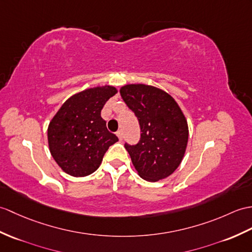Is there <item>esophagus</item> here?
<instances>
[{"instance_id":"34e87169","label":"esophagus","mask_w":252,"mask_h":252,"mask_svg":"<svg viewBox=\"0 0 252 252\" xmlns=\"http://www.w3.org/2000/svg\"><path fill=\"white\" fill-rule=\"evenodd\" d=\"M117 136L119 137V139L120 140H122V138H124V133H122V131L121 130H119V131H117Z\"/></svg>"}]
</instances>
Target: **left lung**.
Instances as JSON below:
<instances>
[{
    "instance_id": "left-lung-1",
    "label": "left lung",
    "mask_w": 252,
    "mask_h": 252,
    "mask_svg": "<svg viewBox=\"0 0 252 252\" xmlns=\"http://www.w3.org/2000/svg\"><path fill=\"white\" fill-rule=\"evenodd\" d=\"M121 97L135 114L140 138L125 147L139 176L158 181L175 172L188 143V125L176 101L161 89L146 85H126Z\"/></svg>"
}]
</instances>
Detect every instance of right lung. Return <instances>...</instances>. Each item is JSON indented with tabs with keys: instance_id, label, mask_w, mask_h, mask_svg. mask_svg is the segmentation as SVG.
I'll return each instance as SVG.
<instances>
[{
	"instance_id": "add662e5",
	"label": "right lung",
	"mask_w": 252,
	"mask_h": 252,
	"mask_svg": "<svg viewBox=\"0 0 252 252\" xmlns=\"http://www.w3.org/2000/svg\"><path fill=\"white\" fill-rule=\"evenodd\" d=\"M116 93L112 86L81 91L62 105L49 124L50 154L71 176L84 177L95 172L109 146L118 142L101 117L105 103Z\"/></svg>"
}]
</instances>
